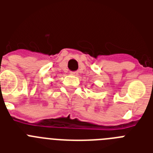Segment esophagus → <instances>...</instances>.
<instances>
[{
  "instance_id": "obj_1",
  "label": "esophagus",
  "mask_w": 153,
  "mask_h": 153,
  "mask_svg": "<svg viewBox=\"0 0 153 153\" xmlns=\"http://www.w3.org/2000/svg\"><path fill=\"white\" fill-rule=\"evenodd\" d=\"M71 74L73 75V76H78V74H79V72L78 71H72L71 72Z\"/></svg>"
}]
</instances>
